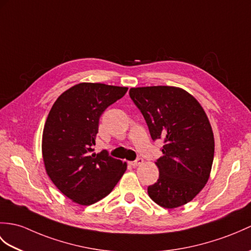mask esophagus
Masks as SVG:
<instances>
[{
	"label": "esophagus",
	"instance_id": "esophagus-1",
	"mask_svg": "<svg viewBox=\"0 0 251 251\" xmlns=\"http://www.w3.org/2000/svg\"><path fill=\"white\" fill-rule=\"evenodd\" d=\"M143 164V159L142 158H138L135 161H130V165L132 167H138V166H141Z\"/></svg>",
	"mask_w": 251,
	"mask_h": 251
}]
</instances>
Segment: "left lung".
I'll use <instances>...</instances> for the list:
<instances>
[{
  "instance_id": "obj_1",
  "label": "left lung",
  "mask_w": 251,
  "mask_h": 251,
  "mask_svg": "<svg viewBox=\"0 0 251 251\" xmlns=\"http://www.w3.org/2000/svg\"><path fill=\"white\" fill-rule=\"evenodd\" d=\"M130 98L142 112L153 140L164 139L162 155L155 164L159 178L149 196L165 208L190 202L211 174L215 141L200 102L176 86L131 87Z\"/></svg>"
}]
</instances>
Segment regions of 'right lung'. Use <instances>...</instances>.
I'll list each match as a JSON object with an SVG mask.
<instances>
[{
	"mask_svg": "<svg viewBox=\"0 0 251 251\" xmlns=\"http://www.w3.org/2000/svg\"><path fill=\"white\" fill-rule=\"evenodd\" d=\"M128 87L82 82L57 97L46 120L42 152L46 172L64 196L91 205L112 191L127 164L94 153L99 118Z\"/></svg>",
	"mask_w": 251,
	"mask_h": 251,
	"instance_id": "right-lung-1",
	"label": "right lung"
}]
</instances>
